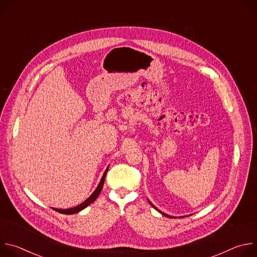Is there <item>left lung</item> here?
<instances>
[{
	"instance_id": "8db88e82",
	"label": "left lung",
	"mask_w": 257,
	"mask_h": 257,
	"mask_svg": "<svg viewBox=\"0 0 257 257\" xmlns=\"http://www.w3.org/2000/svg\"><path fill=\"white\" fill-rule=\"evenodd\" d=\"M149 202H150V204H151V205H152V206H153V207H154V208H156V209H157V210H158V211H160V212H161V213H162V214H163V215H165V216H168V217H173V216H171V215H169V214H166V213H165V212H163V211H161V210H160V209H158V208H157V207H156V206H155V205H154V204H153V203H152V202H151V201H149Z\"/></svg>"
}]
</instances>
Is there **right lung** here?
Here are the masks:
<instances>
[{
    "label": "right lung",
    "instance_id": "obj_1",
    "mask_svg": "<svg viewBox=\"0 0 257 257\" xmlns=\"http://www.w3.org/2000/svg\"><path fill=\"white\" fill-rule=\"evenodd\" d=\"M107 170H108V167L106 168L105 172L103 173L102 178L100 179V182H99L98 186L96 187V189L93 191V193H92L84 202L80 203L79 205H77V206H75V207H72V208H67V209L54 208V209H55L56 211L60 212V213H64V214H73V213H77V212H79L80 210H82V209H84L85 207H87L90 203H92V202L98 197V195H99V193H100V191H101V189H102V186H103V182H104V179H105V175H106V173H107Z\"/></svg>",
    "mask_w": 257,
    "mask_h": 257
}]
</instances>
